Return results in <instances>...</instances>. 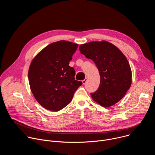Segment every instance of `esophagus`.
<instances>
[{
  "label": "esophagus",
  "instance_id": "1",
  "mask_svg": "<svg viewBox=\"0 0 155 155\" xmlns=\"http://www.w3.org/2000/svg\"><path fill=\"white\" fill-rule=\"evenodd\" d=\"M87 78H85V79L84 80H83V81H82V83H83V84H86V81H87Z\"/></svg>",
  "mask_w": 155,
  "mask_h": 155
}]
</instances>
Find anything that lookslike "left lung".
<instances>
[{
  "label": "left lung",
  "mask_w": 155,
  "mask_h": 155,
  "mask_svg": "<svg viewBox=\"0 0 155 155\" xmlns=\"http://www.w3.org/2000/svg\"><path fill=\"white\" fill-rule=\"evenodd\" d=\"M86 58L92 59L99 70L101 81L98 90L91 93L93 99L104 107L120 101L129 89L132 72L123 53L112 43L103 40L80 45Z\"/></svg>",
  "instance_id": "left-lung-1"
}]
</instances>
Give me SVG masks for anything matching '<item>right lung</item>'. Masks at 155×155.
<instances>
[{
    "label": "right lung",
    "mask_w": 155,
    "mask_h": 155,
    "mask_svg": "<svg viewBox=\"0 0 155 155\" xmlns=\"http://www.w3.org/2000/svg\"><path fill=\"white\" fill-rule=\"evenodd\" d=\"M78 44L65 40L52 43L32 61L28 72L31 91L45 108L58 112L72 101L82 82L75 79L69 65Z\"/></svg>",
    "instance_id": "obj_1"
}]
</instances>
